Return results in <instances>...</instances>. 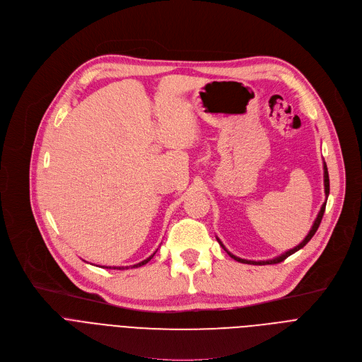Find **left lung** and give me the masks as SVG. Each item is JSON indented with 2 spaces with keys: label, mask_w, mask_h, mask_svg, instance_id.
Masks as SVG:
<instances>
[{
  "label": "left lung",
  "mask_w": 362,
  "mask_h": 362,
  "mask_svg": "<svg viewBox=\"0 0 362 362\" xmlns=\"http://www.w3.org/2000/svg\"><path fill=\"white\" fill-rule=\"evenodd\" d=\"M323 182H325V196H326V199H327V196H329V174H327V166H326V163L323 162ZM325 209H326V202L322 204V207H320V211H319V214H317V217H316V220H315V223H313V226H312V229H310V232L308 233V236H305L296 247H293V249H288L287 252H284V254H281L280 257H275V258H272V259H267V261H249V259H242V258H239V257H235L233 254H230L228 249L225 247V245L220 242V239L218 238H216L217 239V242L220 243V246L225 249V251L233 258V259H236L238 262H242V264H251V265H271V264H278V262H283L286 258H288L290 255H293L294 252H297L298 249H301L305 243H308L312 238H313V235L316 233V230L319 229V225H320V221H322V217H323V213H325Z\"/></svg>",
  "instance_id": "obj_1"
}]
</instances>
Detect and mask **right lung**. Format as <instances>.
<instances>
[{"instance_id":"1","label":"right lung","mask_w":362,"mask_h":362,"mask_svg":"<svg viewBox=\"0 0 362 362\" xmlns=\"http://www.w3.org/2000/svg\"><path fill=\"white\" fill-rule=\"evenodd\" d=\"M155 255V254H153ZM153 255H151L149 258H146L145 261H142V262H139V264H134V265H132L130 268H137V267H142V265H145V264H148L152 258H153ZM105 268H110V269H129V267H105Z\"/></svg>"}]
</instances>
